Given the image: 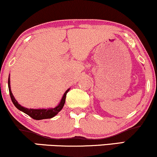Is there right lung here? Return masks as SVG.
I'll use <instances>...</instances> for the list:
<instances>
[{
	"label": "right lung",
	"mask_w": 157,
	"mask_h": 157,
	"mask_svg": "<svg viewBox=\"0 0 157 157\" xmlns=\"http://www.w3.org/2000/svg\"><path fill=\"white\" fill-rule=\"evenodd\" d=\"M8 86H9V94H10L11 99H12L13 104L14 105V106L17 107L18 109H20V111L23 112L31 117L33 119L35 120H41V119H47V118H51L52 117H54L56 115H57L58 113L61 110V109L63 108L64 104H65L66 101V97H67V94L68 93L69 89H68L67 91L65 92L62 98L61 101L59 105L57 107H56L55 108H51V109H28L23 107L20 104H18L17 101H16V99H14V96L12 93V90H11V87H10V80H8Z\"/></svg>",
	"instance_id": "add662e5"
}]
</instances>
